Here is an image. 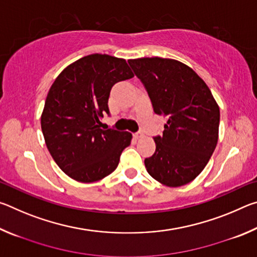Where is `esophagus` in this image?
Masks as SVG:
<instances>
[{
    "label": "esophagus",
    "mask_w": 257,
    "mask_h": 257,
    "mask_svg": "<svg viewBox=\"0 0 257 257\" xmlns=\"http://www.w3.org/2000/svg\"><path fill=\"white\" fill-rule=\"evenodd\" d=\"M134 137L136 138V139H139V138L144 137V135H143L142 133H136V134H134Z\"/></svg>",
    "instance_id": "34e87169"
}]
</instances>
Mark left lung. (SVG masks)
<instances>
[{
	"label": "left lung",
	"mask_w": 257,
	"mask_h": 257,
	"mask_svg": "<svg viewBox=\"0 0 257 257\" xmlns=\"http://www.w3.org/2000/svg\"><path fill=\"white\" fill-rule=\"evenodd\" d=\"M128 63L144 84L156 114L167 119L155 153L145 159L151 177L168 187L193 181L211 159L219 138L220 108L190 67L173 59L141 58Z\"/></svg>",
	"instance_id": "obj_1"
}]
</instances>
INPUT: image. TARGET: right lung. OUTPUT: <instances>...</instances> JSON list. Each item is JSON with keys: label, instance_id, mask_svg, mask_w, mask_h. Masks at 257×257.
I'll return each mask as SVG.
<instances>
[{"label": "right lung", "instance_id": "obj_1", "mask_svg": "<svg viewBox=\"0 0 257 257\" xmlns=\"http://www.w3.org/2000/svg\"><path fill=\"white\" fill-rule=\"evenodd\" d=\"M133 71L124 59L90 54L69 64L56 77L41 116L47 150L67 176L94 182L115 170L132 134L101 129L108 111L112 86L130 79Z\"/></svg>", "mask_w": 257, "mask_h": 257}]
</instances>
